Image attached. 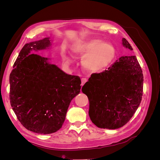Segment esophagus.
<instances>
[{
    "mask_svg": "<svg viewBox=\"0 0 160 160\" xmlns=\"http://www.w3.org/2000/svg\"><path fill=\"white\" fill-rule=\"evenodd\" d=\"M87 81H88V79H87L86 78H82L81 79V85L83 86L86 83Z\"/></svg>",
    "mask_w": 160,
    "mask_h": 160,
    "instance_id": "1",
    "label": "esophagus"
}]
</instances>
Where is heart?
<instances>
[{
    "instance_id": "1",
    "label": "heart",
    "mask_w": 160,
    "mask_h": 160,
    "mask_svg": "<svg viewBox=\"0 0 160 160\" xmlns=\"http://www.w3.org/2000/svg\"><path fill=\"white\" fill-rule=\"evenodd\" d=\"M72 51L76 55H85L82 65L91 73L105 71L115 57V49L112 45L96 39L80 43Z\"/></svg>"
}]
</instances>
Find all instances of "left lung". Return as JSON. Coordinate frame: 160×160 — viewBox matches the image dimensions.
Returning a JSON list of instances; mask_svg holds the SVG:
<instances>
[{
    "label": "left lung",
    "instance_id": "8db88e82",
    "mask_svg": "<svg viewBox=\"0 0 160 160\" xmlns=\"http://www.w3.org/2000/svg\"><path fill=\"white\" fill-rule=\"evenodd\" d=\"M124 47L133 49L125 38ZM143 76L135 56L121 57L108 70L93 73L82 88L89 99V115L97 127L118 129L138 109L143 95Z\"/></svg>",
    "mask_w": 160,
    "mask_h": 160
}]
</instances>
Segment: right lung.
<instances>
[{
	"instance_id": "right-lung-1",
	"label": "right lung",
	"mask_w": 160,
	"mask_h": 160,
	"mask_svg": "<svg viewBox=\"0 0 160 160\" xmlns=\"http://www.w3.org/2000/svg\"><path fill=\"white\" fill-rule=\"evenodd\" d=\"M49 37L27 43L9 77L10 102L21 123L41 134L57 132L63 124L71 100L80 93L81 79L67 75L32 50L49 49Z\"/></svg>"
}]
</instances>
